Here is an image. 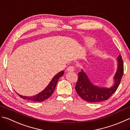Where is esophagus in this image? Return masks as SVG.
<instances>
[{"mask_svg":"<svg viewBox=\"0 0 130 130\" xmlns=\"http://www.w3.org/2000/svg\"><path fill=\"white\" fill-rule=\"evenodd\" d=\"M75 71V67L73 66H70L67 68V72H73Z\"/></svg>","mask_w":130,"mask_h":130,"instance_id":"obj_1","label":"esophagus"}]
</instances>
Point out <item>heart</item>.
<instances>
[{
	"label": "heart",
	"mask_w": 130,
	"mask_h": 130,
	"mask_svg": "<svg viewBox=\"0 0 130 130\" xmlns=\"http://www.w3.org/2000/svg\"><path fill=\"white\" fill-rule=\"evenodd\" d=\"M85 42L87 45L92 46L96 43V40L94 38L91 37H88V38H85Z\"/></svg>",
	"instance_id": "b5f03b06"
}]
</instances>
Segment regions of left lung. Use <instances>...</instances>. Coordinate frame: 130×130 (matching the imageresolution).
<instances>
[{
  "mask_svg": "<svg viewBox=\"0 0 130 130\" xmlns=\"http://www.w3.org/2000/svg\"><path fill=\"white\" fill-rule=\"evenodd\" d=\"M117 69L113 77L114 84L110 87L96 86L90 80L83 70L78 73V81L75 86L77 93L87 102L98 103L108 100L117 90L123 74V63L121 54L117 57Z\"/></svg>",
  "mask_w": 130,
  "mask_h": 130,
  "instance_id": "obj_1",
  "label": "left lung"
}]
</instances>
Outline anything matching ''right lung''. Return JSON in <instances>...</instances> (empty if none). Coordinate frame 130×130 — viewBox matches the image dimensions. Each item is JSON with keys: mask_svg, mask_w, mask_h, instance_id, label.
<instances>
[{"mask_svg": "<svg viewBox=\"0 0 130 130\" xmlns=\"http://www.w3.org/2000/svg\"><path fill=\"white\" fill-rule=\"evenodd\" d=\"M64 71H60L59 73H58L57 75H55L52 80L50 81L49 84H48L45 89H44L43 91L40 92V93L36 94L34 96H22V95L17 94L19 96L22 98L30 100L31 102H42L44 101L45 100L47 99V98L51 96L52 94L53 93V92L55 90V87L57 86V84L58 80H59L60 77L62 76L64 74ZM17 93V92H16Z\"/></svg>", "mask_w": 130, "mask_h": 130, "instance_id": "right-lung-1", "label": "right lung"}]
</instances>
